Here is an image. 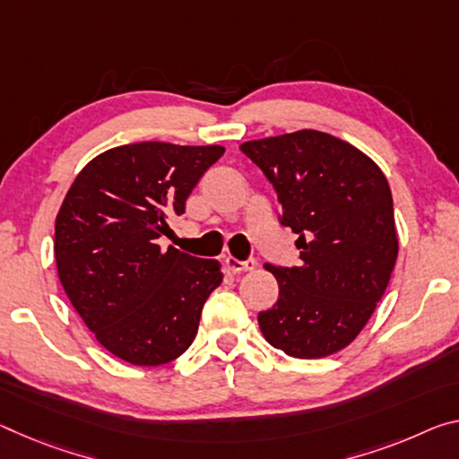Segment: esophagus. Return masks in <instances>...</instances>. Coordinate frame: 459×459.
<instances>
[{
	"label": "esophagus",
	"mask_w": 459,
	"mask_h": 459,
	"mask_svg": "<svg viewBox=\"0 0 459 459\" xmlns=\"http://www.w3.org/2000/svg\"><path fill=\"white\" fill-rule=\"evenodd\" d=\"M224 265L229 267L230 273H245V272H253L255 269V261L249 259V261H238L235 257H227L224 259Z\"/></svg>",
	"instance_id": "34e87169"
}]
</instances>
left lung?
Returning a JSON list of instances; mask_svg holds the SVG:
<instances>
[{"label": "left lung", "mask_w": 459, "mask_h": 459, "mask_svg": "<svg viewBox=\"0 0 459 459\" xmlns=\"http://www.w3.org/2000/svg\"><path fill=\"white\" fill-rule=\"evenodd\" d=\"M241 151L278 192L281 224L298 235L302 261L264 265L280 298L259 312V329L290 358L337 353L368 325L396 264L388 181L366 152L321 130L247 141Z\"/></svg>", "instance_id": "1"}]
</instances>
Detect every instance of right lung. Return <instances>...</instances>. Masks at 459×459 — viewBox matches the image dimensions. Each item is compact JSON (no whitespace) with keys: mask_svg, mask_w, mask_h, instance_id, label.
<instances>
[{"mask_svg":"<svg viewBox=\"0 0 459 459\" xmlns=\"http://www.w3.org/2000/svg\"><path fill=\"white\" fill-rule=\"evenodd\" d=\"M224 147L134 143L93 157L55 221L65 294L98 343L122 361L152 368L179 358L198 333L222 265L167 247V221Z\"/></svg>","mask_w":459,"mask_h":459,"instance_id":"add662e5","label":"right lung"}]
</instances>
